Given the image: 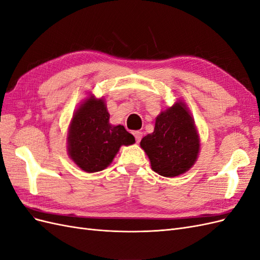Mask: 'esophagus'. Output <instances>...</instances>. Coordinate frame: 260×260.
Returning a JSON list of instances; mask_svg holds the SVG:
<instances>
[{
    "label": "esophagus",
    "instance_id": "34e87169",
    "mask_svg": "<svg viewBox=\"0 0 260 260\" xmlns=\"http://www.w3.org/2000/svg\"><path fill=\"white\" fill-rule=\"evenodd\" d=\"M133 136H135V138H136V141L137 142L139 143L140 141H141V139H142V132H140V131H135L133 132Z\"/></svg>",
    "mask_w": 260,
    "mask_h": 260
}]
</instances>
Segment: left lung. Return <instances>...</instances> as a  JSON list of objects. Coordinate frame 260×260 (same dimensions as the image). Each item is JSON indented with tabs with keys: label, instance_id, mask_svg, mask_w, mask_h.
<instances>
[{
	"label": "left lung",
	"instance_id": "8db88e82",
	"mask_svg": "<svg viewBox=\"0 0 260 260\" xmlns=\"http://www.w3.org/2000/svg\"><path fill=\"white\" fill-rule=\"evenodd\" d=\"M157 174L172 178L190 170L198 160L201 140L184 102L178 100L156 117L155 128L140 142Z\"/></svg>",
	"mask_w": 260,
	"mask_h": 260
}]
</instances>
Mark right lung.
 Listing matches in <instances>:
<instances>
[{"instance_id":"1","label":"right lung","mask_w":260,"mask_h":260,"mask_svg":"<svg viewBox=\"0 0 260 260\" xmlns=\"http://www.w3.org/2000/svg\"><path fill=\"white\" fill-rule=\"evenodd\" d=\"M135 142V137L123 125L109 123L104 99H96L93 94L76 109L68 127V155L78 167L89 174L104 170L122 145Z\"/></svg>"}]
</instances>
